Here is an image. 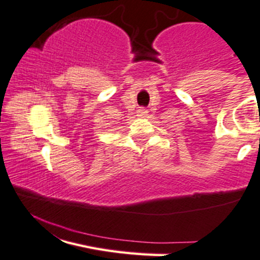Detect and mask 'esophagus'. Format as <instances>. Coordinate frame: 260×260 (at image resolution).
Instances as JSON below:
<instances>
[{"mask_svg": "<svg viewBox=\"0 0 260 260\" xmlns=\"http://www.w3.org/2000/svg\"><path fill=\"white\" fill-rule=\"evenodd\" d=\"M146 115H148V110H146L145 108H140V109H138V116H140V117H145Z\"/></svg>", "mask_w": 260, "mask_h": 260, "instance_id": "esophagus-1", "label": "esophagus"}]
</instances>
